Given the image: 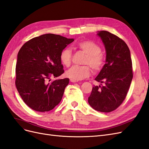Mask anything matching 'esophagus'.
Listing matches in <instances>:
<instances>
[{"mask_svg": "<svg viewBox=\"0 0 149 149\" xmlns=\"http://www.w3.org/2000/svg\"><path fill=\"white\" fill-rule=\"evenodd\" d=\"M70 81L72 83H76V82H78V81L73 79H70Z\"/></svg>", "mask_w": 149, "mask_h": 149, "instance_id": "1", "label": "esophagus"}]
</instances>
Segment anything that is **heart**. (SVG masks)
<instances>
[{
    "mask_svg": "<svg viewBox=\"0 0 149 149\" xmlns=\"http://www.w3.org/2000/svg\"><path fill=\"white\" fill-rule=\"evenodd\" d=\"M78 47L86 55L83 64L90 66L94 71L100 70L103 65L104 57L101 53V49L96 43L84 41L78 43ZM60 60L63 65L69 66L71 63V52L66 48L60 54ZM90 69L88 66H73L66 72V76L71 79L81 80L89 76Z\"/></svg>",
    "mask_w": 149,
    "mask_h": 149,
    "instance_id": "b5f03b06",
    "label": "heart"
}]
</instances>
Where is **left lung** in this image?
I'll use <instances>...</instances> for the list:
<instances>
[{"instance_id": "8db88e82", "label": "left lung", "mask_w": 149, "mask_h": 149, "mask_svg": "<svg viewBox=\"0 0 149 149\" xmlns=\"http://www.w3.org/2000/svg\"><path fill=\"white\" fill-rule=\"evenodd\" d=\"M104 45L106 58L95 80L88 103L94 109L109 112L116 109L125 100L133 78L129 48L123 40L109 31H97ZM104 83L102 86V84Z\"/></svg>"}]
</instances>
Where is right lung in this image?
I'll list each match as a JSON object with an SVG mask.
<instances>
[{"mask_svg":"<svg viewBox=\"0 0 149 149\" xmlns=\"http://www.w3.org/2000/svg\"><path fill=\"white\" fill-rule=\"evenodd\" d=\"M74 41L59 35L35 37L22 47L17 55L15 85L24 102L38 112L52 110L60 103L69 78L50 81L64 73L60 54Z\"/></svg>","mask_w":149,"mask_h":149,"instance_id":"right-lung-1","label":"right lung"}]
</instances>
